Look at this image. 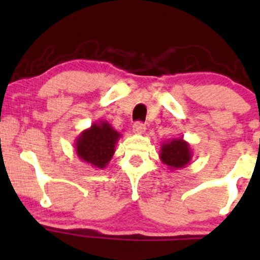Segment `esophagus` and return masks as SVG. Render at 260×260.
Returning <instances> with one entry per match:
<instances>
[{
  "instance_id": "esophagus-1",
  "label": "esophagus",
  "mask_w": 260,
  "mask_h": 260,
  "mask_svg": "<svg viewBox=\"0 0 260 260\" xmlns=\"http://www.w3.org/2000/svg\"><path fill=\"white\" fill-rule=\"evenodd\" d=\"M145 131V124L142 123V122H136V123L133 124V132L134 133H143Z\"/></svg>"
}]
</instances>
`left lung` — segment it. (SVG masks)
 Returning <instances> with one entry per match:
<instances>
[{
	"label": "left lung",
	"mask_w": 260,
	"mask_h": 260,
	"mask_svg": "<svg viewBox=\"0 0 260 260\" xmlns=\"http://www.w3.org/2000/svg\"><path fill=\"white\" fill-rule=\"evenodd\" d=\"M159 156L161 162L168 165L170 170H180L189 165L193 151L189 143L181 137L164 142L161 144Z\"/></svg>",
	"instance_id": "8db88e82"
}]
</instances>
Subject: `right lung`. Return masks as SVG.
Instances as JSON below:
<instances>
[{"mask_svg":"<svg viewBox=\"0 0 260 260\" xmlns=\"http://www.w3.org/2000/svg\"><path fill=\"white\" fill-rule=\"evenodd\" d=\"M121 134L107 121L99 120L86 128L74 142L77 156L95 169H105L115 154Z\"/></svg>","mask_w":260,"mask_h":260,"instance_id":"right-lung-1","label":"right lung"}]
</instances>
